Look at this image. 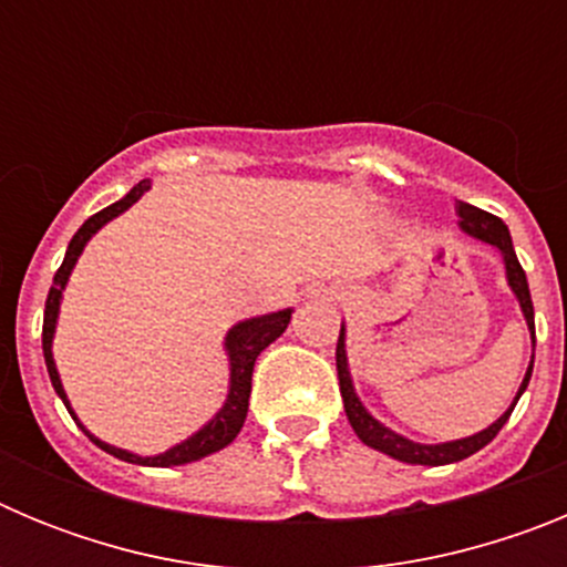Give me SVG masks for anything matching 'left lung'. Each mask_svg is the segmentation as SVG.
Here are the masks:
<instances>
[{"mask_svg": "<svg viewBox=\"0 0 567 567\" xmlns=\"http://www.w3.org/2000/svg\"><path fill=\"white\" fill-rule=\"evenodd\" d=\"M457 215H460V227L463 233L474 235V238L485 240L491 247H497L499 255L505 260V275H508V287L514 289L517 295L519 307H523L525 315V323L530 329V340L537 343V334H534V303H530V292H528V280H525L523 267H519L517 252H514V244H511V235L508 227L499 221L497 215L485 213L480 207H471V204L457 202ZM334 360H338V380H340V394H343V409H346V417L352 423L354 434L363 440L369 449H378V452L389 454V457L400 460V463H412V465H449V463H460V460L471 457L474 452L485 449L491 440L497 437L499 429L505 425V420L511 417L514 412V405L517 400L523 398L525 385H528L530 372H534V360L528 363V372H525L523 385H519L517 398L511 403L508 412L497 420V423H491L488 429H483L480 434H471V437L463 440H454V443H437V445H423V443H414V440H405L403 434H394L392 429H385L383 423L372 417V414L365 412L363 403L358 400L354 394V385L352 378H349V360H346V334L343 327H340V338H338V352H334Z\"/></svg>", "mask_w": 567, "mask_h": 567, "instance_id": "left-lung-1", "label": "left lung"}]
</instances>
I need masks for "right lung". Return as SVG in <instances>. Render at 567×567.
Instances as JSON below:
<instances>
[{"label": "right lung", "mask_w": 567, "mask_h": 567, "mask_svg": "<svg viewBox=\"0 0 567 567\" xmlns=\"http://www.w3.org/2000/svg\"><path fill=\"white\" fill-rule=\"evenodd\" d=\"M150 189V182H138L127 195H124L122 202L110 204L104 207L102 213L90 215L87 221L79 227V233L70 238L68 244V252H64L62 267L56 269L53 275V287H50L48 300H44V323H42V352H44V363H48V374H50V383L56 389V394L62 398V403L68 405V412L73 414L68 403V394L62 389V380H59L56 372V363H53V352H50V346H53V332H56V318H59V303H62V292H64V284H68L70 272L76 267L79 255H82L84 244H87L99 229L104 227L107 221H113L115 215H122L124 209L133 207L138 198ZM289 320H292V309H284V312H272V315H260V318H249V320H240L238 327L229 329L227 334V354H229V394H227V403L207 425H204L202 432H195L193 437L184 440V443L173 445L169 452L164 454H155V457H138V454H130L124 449H115V445L102 443L99 437L84 429L79 423V417L73 414L79 425H82V432L87 434L99 449H104L107 454L113 457L124 460V463H138V465H155V468H169V465H184V463H193V460H202L213 452H221L224 445L233 443L238 437L240 425L247 420V409H249V392H252V369H255V360L258 354L267 349L272 340H278L280 334L287 332Z\"/></svg>", "instance_id": "right-lung-1"}]
</instances>
